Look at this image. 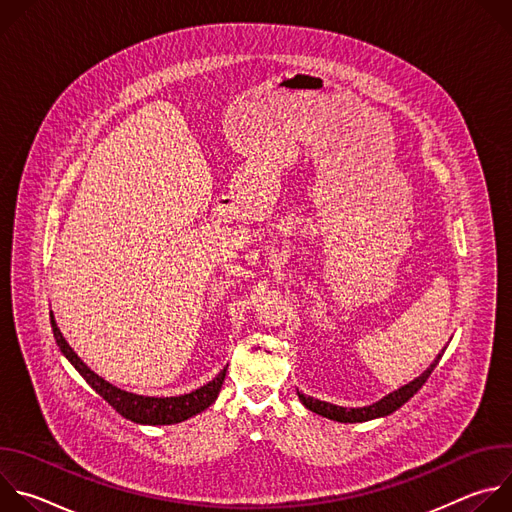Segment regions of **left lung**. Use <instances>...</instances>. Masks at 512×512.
Returning <instances> with one entry per match:
<instances>
[{
	"label": "left lung",
	"mask_w": 512,
	"mask_h": 512,
	"mask_svg": "<svg viewBox=\"0 0 512 512\" xmlns=\"http://www.w3.org/2000/svg\"><path fill=\"white\" fill-rule=\"evenodd\" d=\"M446 350V348H444ZM444 350L435 356V360L429 364V369L423 371L417 379H413L411 383H407L405 387L389 393L387 397H383L381 401L373 403V405H367V407H356V409H346V407H338V405H332V403H326V401H318L314 397H306L304 393L298 391V397L300 401L314 413L322 415V417H328L332 421H340V423H362V421H371V419H377V417H385V415H391L393 411H397L401 405H405L423 385L425 381L429 379L431 371L437 367V362H440Z\"/></svg>",
	"instance_id": "obj_1"
}]
</instances>
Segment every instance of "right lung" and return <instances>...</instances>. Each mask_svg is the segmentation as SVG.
<instances>
[{
  "label": "right lung",
  "mask_w": 512,
  "mask_h": 512,
  "mask_svg": "<svg viewBox=\"0 0 512 512\" xmlns=\"http://www.w3.org/2000/svg\"><path fill=\"white\" fill-rule=\"evenodd\" d=\"M50 324H52V332L56 338V344L60 348V352L68 358V362L79 371V375L91 385V389H95V393H99L119 415H123L125 419L133 421V423H141V425H172V423H180L190 419L192 415L202 413L206 407H210L216 397L218 391H221L223 383H225V375H227V367L218 373L210 383H206L204 387L186 393V395H178V397H143V395H135V393H127L111 383H107L105 379H101L97 373H93L87 364L79 358V354L68 346V342L64 340L62 332L56 326V320L50 312Z\"/></svg>",
  "instance_id": "right-lung-1"
}]
</instances>
